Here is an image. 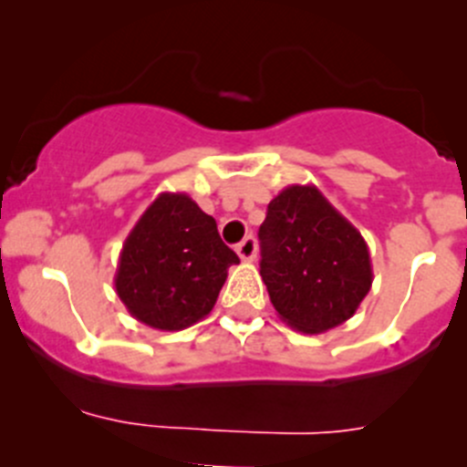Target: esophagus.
<instances>
[{"instance_id":"esophagus-1","label":"esophagus","mask_w":467,"mask_h":467,"mask_svg":"<svg viewBox=\"0 0 467 467\" xmlns=\"http://www.w3.org/2000/svg\"><path fill=\"white\" fill-rule=\"evenodd\" d=\"M234 251H237V255L242 257V262H253V260H255V255H257L255 237H246L244 242H239Z\"/></svg>"}]
</instances>
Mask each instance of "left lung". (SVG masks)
I'll return each instance as SVG.
<instances>
[{"instance_id": "left-lung-1", "label": "left lung", "mask_w": 467, "mask_h": 467, "mask_svg": "<svg viewBox=\"0 0 467 467\" xmlns=\"http://www.w3.org/2000/svg\"><path fill=\"white\" fill-rule=\"evenodd\" d=\"M260 275L277 317L303 334H323L355 317L373 285L359 230L317 185H289L260 225Z\"/></svg>"}]
</instances>
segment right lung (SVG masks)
Returning <instances> with one entry per match:
<instances>
[{"mask_svg":"<svg viewBox=\"0 0 467 467\" xmlns=\"http://www.w3.org/2000/svg\"><path fill=\"white\" fill-rule=\"evenodd\" d=\"M233 264L216 221L182 192H162L121 246L115 289L140 323L178 332L212 312Z\"/></svg>","mask_w":467,"mask_h":467,"instance_id":"obj_1","label":"right lung"}]
</instances>
